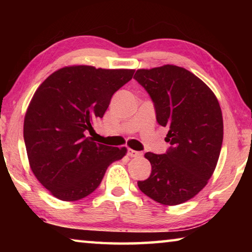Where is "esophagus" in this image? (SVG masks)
Wrapping results in <instances>:
<instances>
[{"mask_svg": "<svg viewBox=\"0 0 252 252\" xmlns=\"http://www.w3.org/2000/svg\"><path fill=\"white\" fill-rule=\"evenodd\" d=\"M127 156L131 157V158L141 157V156H142V152H140V151H135V150H132V149H129V150H127Z\"/></svg>", "mask_w": 252, "mask_h": 252, "instance_id": "34e87169", "label": "esophagus"}]
</instances>
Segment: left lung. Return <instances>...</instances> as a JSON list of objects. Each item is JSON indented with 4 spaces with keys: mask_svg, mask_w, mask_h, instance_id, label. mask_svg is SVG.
I'll return each mask as SVG.
<instances>
[{
    "mask_svg": "<svg viewBox=\"0 0 252 252\" xmlns=\"http://www.w3.org/2000/svg\"><path fill=\"white\" fill-rule=\"evenodd\" d=\"M155 103L157 121L168 126L164 155L147 152L152 171L139 181L142 192L165 206L198 194L211 178L223 139L220 104L211 89L190 71L167 64L140 69L133 76Z\"/></svg>",
    "mask_w": 252,
    "mask_h": 252,
    "instance_id": "obj_1",
    "label": "left lung"
}]
</instances>
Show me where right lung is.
I'll use <instances>...</instances> for the list:
<instances>
[{
	"instance_id": "1",
	"label": "right lung",
	"mask_w": 252,
	"mask_h": 252,
	"mask_svg": "<svg viewBox=\"0 0 252 252\" xmlns=\"http://www.w3.org/2000/svg\"><path fill=\"white\" fill-rule=\"evenodd\" d=\"M134 70L71 65L53 72L34 93L24 118L29 163L37 180L62 201H76L100 186L126 148L94 142L87 131L103 118L111 97Z\"/></svg>"
}]
</instances>
